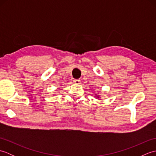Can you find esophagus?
Listing matches in <instances>:
<instances>
[{
    "instance_id": "obj_1",
    "label": "esophagus",
    "mask_w": 156,
    "mask_h": 156,
    "mask_svg": "<svg viewBox=\"0 0 156 156\" xmlns=\"http://www.w3.org/2000/svg\"><path fill=\"white\" fill-rule=\"evenodd\" d=\"M73 82H74L75 84H80V80H79V79H74V80H73Z\"/></svg>"
}]
</instances>
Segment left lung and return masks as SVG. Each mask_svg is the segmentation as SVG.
Here are the masks:
<instances>
[{
    "mask_svg": "<svg viewBox=\"0 0 156 156\" xmlns=\"http://www.w3.org/2000/svg\"><path fill=\"white\" fill-rule=\"evenodd\" d=\"M95 95H96V96H97V94H95ZM96 97L98 98H99V96H98V97Z\"/></svg>",
    "mask_w": 156,
    "mask_h": 156,
    "instance_id": "8db88e82",
    "label": "left lung"
}]
</instances>
